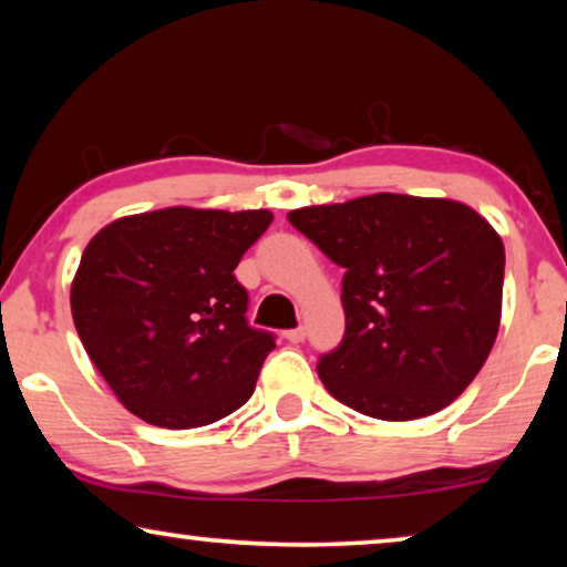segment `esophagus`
Here are the masks:
<instances>
[{
	"label": "esophagus",
	"mask_w": 567,
	"mask_h": 567,
	"mask_svg": "<svg viewBox=\"0 0 567 567\" xmlns=\"http://www.w3.org/2000/svg\"><path fill=\"white\" fill-rule=\"evenodd\" d=\"M290 343H302L306 341V328H290V331L282 333Z\"/></svg>",
	"instance_id": "1"
}]
</instances>
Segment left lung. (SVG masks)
Here are the masks:
<instances>
[{"mask_svg":"<svg viewBox=\"0 0 567 567\" xmlns=\"http://www.w3.org/2000/svg\"><path fill=\"white\" fill-rule=\"evenodd\" d=\"M346 269V333L318 361L331 396L404 422L447 408L478 374L502 323L504 244L451 198L374 193L287 214Z\"/></svg>","mask_w":567,"mask_h":567,"instance_id":"1","label":"left lung"}]
</instances>
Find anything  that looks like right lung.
I'll list each match as a JSON object with an SVG mask.
<instances>
[{"label": "right lung", "mask_w": 567, "mask_h": 567, "mask_svg": "<svg viewBox=\"0 0 567 567\" xmlns=\"http://www.w3.org/2000/svg\"><path fill=\"white\" fill-rule=\"evenodd\" d=\"M272 210L171 206L122 216L83 249L71 312L99 374L126 410L188 430L255 392L272 336L247 326L234 269Z\"/></svg>", "instance_id": "right-lung-1"}]
</instances>
